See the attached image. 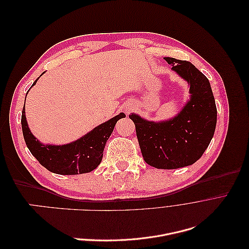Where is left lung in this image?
Wrapping results in <instances>:
<instances>
[{"mask_svg": "<svg viewBox=\"0 0 249 249\" xmlns=\"http://www.w3.org/2000/svg\"><path fill=\"white\" fill-rule=\"evenodd\" d=\"M171 71L189 85V100L176 116L153 122L131 113L144 161L158 169L189 166L214 136L217 109L208 78L189 61L165 57Z\"/></svg>", "mask_w": 249, "mask_h": 249, "instance_id": "left-lung-1", "label": "left lung"}]
</instances>
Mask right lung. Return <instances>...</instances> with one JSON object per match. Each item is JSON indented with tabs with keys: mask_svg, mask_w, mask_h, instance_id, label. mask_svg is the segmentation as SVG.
Listing matches in <instances>:
<instances>
[{
	"mask_svg": "<svg viewBox=\"0 0 249 249\" xmlns=\"http://www.w3.org/2000/svg\"><path fill=\"white\" fill-rule=\"evenodd\" d=\"M39 78L35 80L31 87L36 84ZM25 113L24 107L21 112V129L29 150L43 167L51 172L63 176L87 173L99 166L103 159L105 145L114 130L117 120L125 117L124 113H119L108 122L95 126L78 140L62 145H54L43 144L34 136L29 129Z\"/></svg>",
	"mask_w": 249,
	"mask_h": 249,
	"instance_id": "obj_1",
	"label": "right lung"
}]
</instances>
